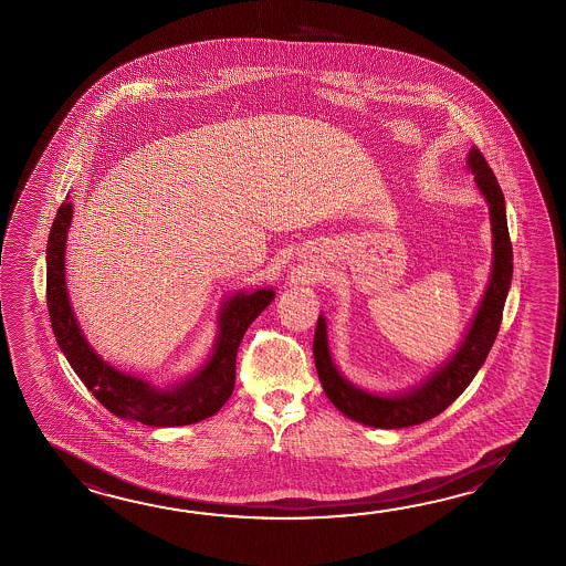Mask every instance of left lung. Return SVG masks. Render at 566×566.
<instances>
[{
    "label": "left lung",
    "instance_id": "1",
    "mask_svg": "<svg viewBox=\"0 0 566 566\" xmlns=\"http://www.w3.org/2000/svg\"><path fill=\"white\" fill-rule=\"evenodd\" d=\"M468 167L475 175V184L490 206V221L494 233V262L482 304L453 357L443 367H439L431 377H427V381L421 382V387H416L413 391L397 397L370 395L346 381L336 370L326 343V324L323 316H318L312 345L318 379L323 382L326 397L333 401L336 409L363 426L399 429L419 426L423 421H429L431 417L439 416L472 382L496 340L507 289L512 282V242L507 233L506 206L496 175L490 169L478 147L470 150Z\"/></svg>",
    "mask_w": 566,
    "mask_h": 566
}]
</instances>
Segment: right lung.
Wrapping results in <instances>:
<instances>
[{"label": "right lung", "instance_id": "add662e5", "mask_svg": "<svg viewBox=\"0 0 566 566\" xmlns=\"http://www.w3.org/2000/svg\"><path fill=\"white\" fill-rule=\"evenodd\" d=\"M70 220L72 203L66 197L48 235L46 301L52 331L62 353L69 358L70 367L76 370L88 391H93L113 416L133 419L143 426H191L216 416L233 392L238 346L255 316L274 301V290L235 294L226 302L216 350L203 369L169 391L155 389L149 382L106 365L82 335L70 308L64 277V248Z\"/></svg>", "mask_w": 566, "mask_h": 566}]
</instances>
